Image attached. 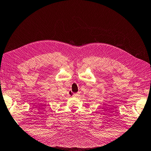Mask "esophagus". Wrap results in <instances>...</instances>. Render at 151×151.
I'll return each instance as SVG.
<instances>
[{
    "mask_svg": "<svg viewBox=\"0 0 151 151\" xmlns=\"http://www.w3.org/2000/svg\"><path fill=\"white\" fill-rule=\"evenodd\" d=\"M73 96H74V97H78L79 96V93H74L73 94Z\"/></svg>",
    "mask_w": 151,
    "mask_h": 151,
    "instance_id": "obj_1",
    "label": "esophagus"
}]
</instances>
